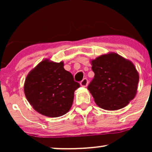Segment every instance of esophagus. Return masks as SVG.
I'll use <instances>...</instances> for the list:
<instances>
[{"mask_svg":"<svg viewBox=\"0 0 152 152\" xmlns=\"http://www.w3.org/2000/svg\"><path fill=\"white\" fill-rule=\"evenodd\" d=\"M88 80H87V78H83V80L81 81V83H80V84H81V86L83 87H86L87 86V85H88Z\"/></svg>","mask_w":152,"mask_h":152,"instance_id":"esophagus-1","label":"esophagus"}]
</instances>
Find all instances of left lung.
<instances>
[{
	"label": "left lung",
	"mask_w": 152,
	"mask_h": 152,
	"mask_svg": "<svg viewBox=\"0 0 152 152\" xmlns=\"http://www.w3.org/2000/svg\"><path fill=\"white\" fill-rule=\"evenodd\" d=\"M94 78L88 89L96 105L115 111L128 105L137 93L139 73L131 61L110 52L91 61Z\"/></svg>",
	"instance_id": "obj_1"
}]
</instances>
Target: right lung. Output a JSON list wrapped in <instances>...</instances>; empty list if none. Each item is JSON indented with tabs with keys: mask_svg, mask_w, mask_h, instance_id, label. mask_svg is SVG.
<instances>
[{
	"mask_svg": "<svg viewBox=\"0 0 152 152\" xmlns=\"http://www.w3.org/2000/svg\"><path fill=\"white\" fill-rule=\"evenodd\" d=\"M64 64L43 60L26 76L24 93L28 102L39 114L58 117L70 110L74 91L80 84L64 68Z\"/></svg>",
	"mask_w": 152,
	"mask_h": 152,
	"instance_id": "1",
	"label": "right lung"
}]
</instances>
